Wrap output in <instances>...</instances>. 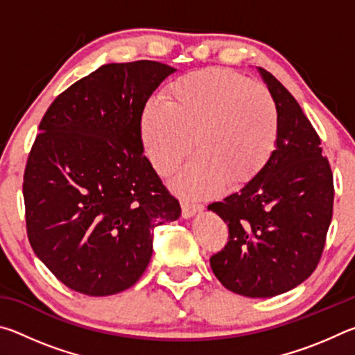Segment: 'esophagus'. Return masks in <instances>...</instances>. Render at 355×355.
Masks as SVG:
<instances>
[{
	"label": "esophagus",
	"mask_w": 355,
	"mask_h": 355,
	"mask_svg": "<svg viewBox=\"0 0 355 355\" xmlns=\"http://www.w3.org/2000/svg\"><path fill=\"white\" fill-rule=\"evenodd\" d=\"M203 209V205L200 203H191V202H182V214L184 219H189L196 213H200Z\"/></svg>",
	"instance_id": "obj_1"
}]
</instances>
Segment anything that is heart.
Instances as JSON below:
<instances>
[{"label":"heart","mask_w":355,"mask_h":355,"mask_svg":"<svg viewBox=\"0 0 355 355\" xmlns=\"http://www.w3.org/2000/svg\"><path fill=\"white\" fill-rule=\"evenodd\" d=\"M280 116L261 83L238 71L207 69L173 81L164 103L148 101L141 137L156 172L171 175L194 147L199 153L173 178L191 197H208L227 183L243 188L260 175L279 141Z\"/></svg>","instance_id":"heart-1"}]
</instances>
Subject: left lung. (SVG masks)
Instances as JSON below:
<instances>
[{
	"label": "left lung",
	"mask_w": 355,
	"mask_h": 355,
	"mask_svg": "<svg viewBox=\"0 0 355 355\" xmlns=\"http://www.w3.org/2000/svg\"><path fill=\"white\" fill-rule=\"evenodd\" d=\"M280 116L271 161L241 191L208 205L228 227L209 266L227 290L272 297L307 280L322 255L332 220L334 175L321 139L293 95L258 67Z\"/></svg>",
	"instance_id": "left-lung-1"
}]
</instances>
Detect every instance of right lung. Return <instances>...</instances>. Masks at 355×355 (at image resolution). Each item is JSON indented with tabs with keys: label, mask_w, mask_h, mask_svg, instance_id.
I'll return each mask as SVG.
<instances>
[{
	"label": "right lung",
	"mask_w": 355,
	"mask_h": 355,
	"mask_svg": "<svg viewBox=\"0 0 355 355\" xmlns=\"http://www.w3.org/2000/svg\"><path fill=\"white\" fill-rule=\"evenodd\" d=\"M175 69L106 64L48 107L23 177L34 254L70 290L111 296L148 266L155 227L177 220L178 200L144 155L141 114Z\"/></svg>",
	"instance_id": "obj_1"
}]
</instances>
